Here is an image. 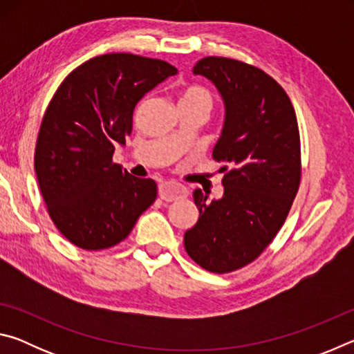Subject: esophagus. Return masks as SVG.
<instances>
[{
  "label": "esophagus",
  "instance_id": "esophagus-1",
  "mask_svg": "<svg viewBox=\"0 0 354 354\" xmlns=\"http://www.w3.org/2000/svg\"><path fill=\"white\" fill-rule=\"evenodd\" d=\"M159 196L160 200L164 201H176L187 196V189L184 187L183 184L175 183V181H162L159 184Z\"/></svg>",
  "mask_w": 354,
  "mask_h": 354
}]
</instances>
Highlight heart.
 <instances>
[{
    "label": "heart",
    "instance_id": "1",
    "mask_svg": "<svg viewBox=\"0 0 354 354\" xmlns=\"http://www.w3.org/2000/svg\"><path fill=\"white\" fill-rule=\"evenodd\" d=\"M179 104H206L209 109L212 106V95L203 87H189L183 93Z\"/></svg>",
    "mask_w": 354,
    "mask_h": 354
}]
</instances>
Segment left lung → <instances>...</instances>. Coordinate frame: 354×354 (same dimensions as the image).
<instances>
[{
  "label": "left lung",
  "instance_id": "left-lung-1",
  "mask_svg": "<svg viewBox=\"0 0 354 354\" xmlns=\"http://www.w3.org/2000/svg\"><path fill=\"white\" fill-rule=\"evenodd\" d=\"M194 75L211 81L225 104L212 156L230 165L223 196L196 189V225L185 231L187 254L205 270L227 273L253 262L283 226L301 178L297 115L284 88L266 71L227 57H205Z\"/></svg>",
  "mask_w": 354,
  "mask_h": 354
}]
</instances>
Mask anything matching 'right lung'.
Listing matches in <instances>:
<instances>
[{
    "label": "right lung",
    "mask_w": 354,
    "mask_h": 354,
    "mask_svg": "<svg viewBox=\"0 0 354 354\" xmlns=\"http://www.w3.org/2000/svg\"><path fill=\"white\" fill-rule=\"evenodd\" d=\"M165 61L129 53L93 57L65 77L40 124L34 169L48 214L82 250H104L133 231L158 185L112 162L133 131L143 95L175 76Z\"/></svg>",
    "instance_id": "add662e5"
}]
</instances>
